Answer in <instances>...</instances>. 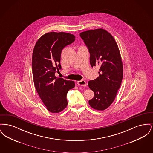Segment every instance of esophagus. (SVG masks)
<instances>
[{"mask_svg": "<svg viewBox=\"0 0 153 153\" xmlns=\"http://www.w3.org/2000/svg\"><path fill=\"white\" fill-rule=\"evenodd\" d=\"M77 84L80 85V86H82V87H85L87 86V82L84 80H80V81H77Z\"/></svg>", "mask_w": 153, "mask_h": 153, "instance_id": "obj_1", "label": "esophagus"}]
</instances>
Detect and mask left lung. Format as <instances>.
Segmentation results:
<instances>
[{
	"instance_id": "left-lung-1",
	"label": "left lung",
	"mask_w": 153,
	"mask_h": 153,
	"mask_svg": "<svg viewBox=\"0 0 153 153\" xmlns=\"http://www.w3.org/2000/svg\"><path fill=\"white\" fill-rule=\"evenodd\" d=\"M80 36L90 53L91 65L100 66L99 76L88 83L94 92L89 104L94 109L103 111L114 101L122 83L123 67L120 51L115 39L105 30H88Z\"/></svg>"
}]
</instances>
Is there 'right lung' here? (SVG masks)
Here are the masks:
<instances>
[{
	"mask_svg": "<svg viewBox=\"0 0 153 153\" xmlns=\"http://www.w3.org/2000/svg\"><path fill=\"white\" fill-rule=\"evenodd\" d=\"M75 36L64 32H50L41 36L35 45L32 57L34 86L47 109L58 113L68 105L66 95L75 86L73 81L55 76L61 69V54L66 46L72 44Z\"/></svg>",
	"mask_w": 153,
	"mask_h": 153,
	"instance_id": "right-lung-1",
	"label": "right lung"
}]
</instances>
